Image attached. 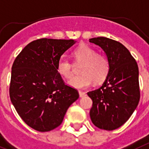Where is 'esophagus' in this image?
Returning <instances> with one entry per match:
<instances>
[{"instance_id":"obj_1","label":"esophagus","mask_w":149,"mask_h":149,"mask_svg":"<svg viewBox=\"0 0 149 149\" xmlns=\"http://www.w3.org/2000/svg\"><path fill=\"white\" fill-rule=\"evenodd\" d=\"M79 97L80 98L84 97V96H86V93H84V92H82V91H79Z\"/></svg>"}]
</instances>
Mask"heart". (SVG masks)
Masks as SVG:
<instances>
[{
  "label": "heart",
  "instance_id": "b5f03b06",
  "mask_svg": "<svg viewBox=\"0 0 149 149\" xmlns=\"http://www.w3.org/2000/svg\"><path fill=\"white\" fill-rule=\"evenodd\" d=\"M75 63L82 64L79 69L81 75L72 78L69 85L76 89H86L95 83L103 82L110 70L109 60L103 54H97V51L89 46L83 44L78 47L72 53ZM57 71L62 77L70 79L73 73V64L66 59H60L57 63Z\"/></svg>",
  "mask_w": 149,
  "mask_h": 149
}]
</instances>
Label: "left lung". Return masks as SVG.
Masks as SVG:
<instances>
[{
  "mask_svg": "<svg viewBox=\"0 0 149 149\" xmlns=\"http://www.w3.org/2000/svg\"><path fill=\"white\" fill-rule=\"evenodd\" d=\"M89 42L100 46L110 63L102 86L87 93L93 100L89 115L95 126L111 131L126 123L139 104V67L129 49L118 41L100 37Z\"/></svg>",
  "mask_w": 149,
  "mask_h": 149,
  "instance_id": "obj_1",
  "label": "left lung"
}]
</instances>
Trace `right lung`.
I'll use <instances>...</instances> for the list:
<instances>
[{"label": "right lung", "instance_id": "1", "mask_svg": "<svg viewBox=\"0 0 149 149\" xmlns=\"http://www.w3.org/2000/svg\"><path fill=\"white\" fill-rule=\"evenodd\" d=\"M75 42L36 40L24 47L13 63L10 98L23 121L37 131L49 132L59 126L79 96L57 71L61 56Z\"/></svg>", "mask_w": 149, "mask_h": 149}]
</instances>
